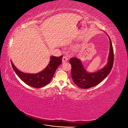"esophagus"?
I'll use <instances>...</instances> for the list:
<instances>
[{
	"label": "esophagus",
	"instance_id": "1",
	"mask_svg": "<svg viewBox=\"0 0 128 128\" xmlns=\"http://www.w3.org/2000/svg\"><path fill=\"white\" fill-rule=\"evenodd\" d=\"M62 62H66V61H67V60H68V58H67V57L64 56H63V58H62Z\"/></svg>",
	"mask_w": 128,
	"mask_h": 128
}]
</instances>
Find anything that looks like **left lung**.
Listing matches in <instances>:
<instances>
[{"label":"left lung","instance_id":"obj_1","mask_svg":"<svg viewBox=\"0 0 128 128\" xmlns=\"http://www.w3.org/2000/svg\"><path fill=\"white\" fill-rule=\"evenodd\" d=\"M110 40V52L107 64L100 70L94 72H88L85 68L82 61L76 58L69 60L72 65V76L73 82L77 86L82 88H89L96 86L106 78L113 67L114 52L110 37L106 33Z\"/></svg>","mask_w":128,"mask_h":128}]
</instances>
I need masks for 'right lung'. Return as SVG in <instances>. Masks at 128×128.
<instances>
[{"instance_id":"add662e5","label":"right lung","mask_w":128,"mask_h":128,"mask_svg":"<svg viewBox=\"0 0 128 128\" xmlns=\"http://www.w3.org/2000/svg\"><path fill=\"white\" fill-rule=\"evenodd\" d=\"M62 56L59 57L51 56L47 66L41 72L36 74L22 72L15 66L11 60L10 62L15 72L22 81L32 87L40 88L46 86L51 82L56 69L62 63Z\"/></svg>"}]
</instances>
